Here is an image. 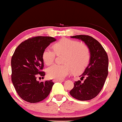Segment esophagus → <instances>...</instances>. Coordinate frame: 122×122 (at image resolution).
Listing matches in <instances>:
<instances>
[{"mask_svg":"<svg viewBox=\"0 0 122 122\" xmlns=\"http://www.w3.org/2000/svg\"><path fill=\"white\" fill-rule=\"evenodd\" d=\"M63 80H53V82H63Z\"/></svg>","mask_w":122,"mask_h":122,"instance_id":"esophagus-1","label":"esophagus"}]
</instances>
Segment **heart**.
<instances>
[{"label":"heart","mask_w":122,"mask_h":122,"mask_svg":"<svg viewBox=\"0 0 122 122\" xmlns=\"http://www.w3.org/2000/svg\"><path fill=\"white\" fill-rule=\"evenodd\" d=\"M53 50L46 48L42 52V60L46 65L53 63L57 55H64V65H54L47 69L48 77L61 80L71 73L75 75L82 72L88 65L91 58L88 46L76 40L62 39L53 45Z\"/></svg>","instance_id":"b5f03b06"}]
</instances>
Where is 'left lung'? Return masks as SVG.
I'll use <instances>...</instances> for the list:
<instances>
[{
  "label": "left lung",
  "instance_id": "1",
  "mask_svg": "<svg viewBox=\"0 0 122 122\" xmlns=\"http://www.w3.org/2000/svg\"><path fill=\"white\" fill-rule=\"evenodd\" d=\"M85 42L91 53L90 63L81 75V80L75 81L74 87L70 91L72 97L80 101H88L98 95L103 87L108 71V57L101 44L93 37L80 35L71 36Z\"/></svg>",
  "mask_w": 122,
  "mask_h": 122
}]
</instances>
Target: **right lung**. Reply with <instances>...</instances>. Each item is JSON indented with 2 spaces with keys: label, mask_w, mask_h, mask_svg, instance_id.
I'll use <instances>...</instances> for the list:
<instances>
[{
  "label": "right lung",
  "mask_w": 122,
  "mask_h": 122,
  "mask_svg": "<svg viewBox=\"0 0 122 122\" xmlns=\"http://www.w3.org/2000/svg\"><path fill=\"white\" fill-rule=\"evenodd\" d=\"M56 39L36 36L22 42L11 57V81L18 95L27 102L34 103L45 99L54 83L52 80L39 82L37 75L44 77L42 55L45 49Z\"/></svg>",
  "instance_id": "obj_1"
}]
</instances>
